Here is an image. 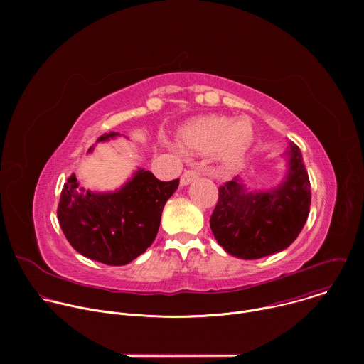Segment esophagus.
<instances>
[{
    "mask_svg": "<svg viewBox=\"0 0 364 364\" xmlns=\"http://www.w3.org/2000/svg\"><path fill=\"white\" fill-rule=\"evenodd\" d=\"M198 171L197 170H186L180 178V184L181 186H188L191 181H194L198 177Z\"/></svg>",
    "mask_w": 364,
    "mask_h": 364,
    "instance_id": "34e87169",
    "label": "esophagus"
}]
</instances>
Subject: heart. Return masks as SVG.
<instances>
[{"mask_svg": "<svg viewBox=\"0 0 364 364\" xmlns=\"http://www.w3.org/2000/svg\"><path fill=\"white\" fill-rule=\"evenodd\" d=\"M253 125L245 117L209 115L190 121L178 132L180 142L198 154L215 152L226 166L237 164L253 142Z\"/></svg>", "mask_w": 364, "mask_h": 364, "instance_id": "heart-1", "label": "heart"}]
</instances>
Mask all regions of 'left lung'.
I'll return each instance as SVG.
<instances>
[{
	"instance_id": "obj_1",
	"label": "left lung",
	"mask_w": 364,
	"mask_h": 364,
	"mask_svg": "<svg viewBox=\"0 0 364 364\" xmlns=\"http://www.w3.org/2000/svg\"><path fill=\"white\" fill-rule=\"evenodd\" d=\"M287 174L269 190L246 188L239 177L219 187L210 218L218 243L240 259H259L287 249L301 233L311 205L309 178L301 149L289 142Z\"/></svg>"
}]
</instances>
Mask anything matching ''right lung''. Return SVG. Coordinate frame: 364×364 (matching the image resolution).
Listing matches in <instances>:
<instances>
[{"mask_svg": "<svg viewBox=\"0 0 364 364\" xmlns=\"http://www.w3.org/2000/svg\"><path fill=\"white\" fill-rule=\"evenodd\" d=\"M118 135L103 134L96 142ZM177 188L178 178L161 181L144 168L114 191L86 190L72 174L60 196V228L80 255L105 265H127L152 245L164 205Z\"/></svg>", "mask_w": 364, "mask_h": 364, "instance_id": "1", "label": "right lung"}]
</instances>
